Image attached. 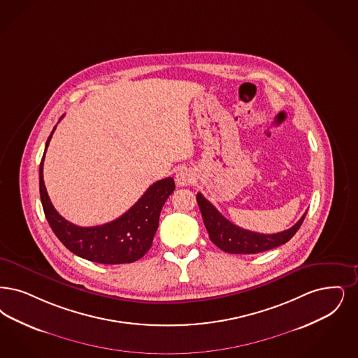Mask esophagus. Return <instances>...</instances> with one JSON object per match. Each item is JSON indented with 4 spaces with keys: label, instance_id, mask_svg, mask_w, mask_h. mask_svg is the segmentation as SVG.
<instances>
[{
    "label": "esophagus",
    "instance_id": "obj_1",
    "mask_svg": "<svg viewBox=\"0 0 358 358\" xmlns=\"http://www.w3.org/2000/svg\"><path fill=\"white\" fill-rule=\"evenodd\" d=\"M194 181V173L190 169H181L176 174V182L178 186L190 185Z\"/></svg>",
    "mask_w": 358,
    "mask_h": 358
}]
</instances>
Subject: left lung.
Returning <instances> with one entry per match:
<instances>
[{
  "label": "left lung",
  "instance_id": "left-lung-1",
  "mask_svg": "<svg viewBox=\"0 0 358 358\" xmlns=\"http://www.w3.org/2000/svg\"><path fill=\"white\" fill-rule=\"evenodd\" d=\"M197 202L210 241L221 250L233 255H256L284 245L300 229L306 215L305 212V215L289 229L274 234H262L231 224L201 193H197Z\"/></svg>",
  "mask_w": 358,
  "mask_h": 358
}]
</instances>
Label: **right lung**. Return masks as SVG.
Masks as SVG:
<instances>
[{"mask_svg":"<svg viewBox=\"0 0 358 358\" xmlns=\"http://www.w3.org/2000/svg\"><path fill=\"white\" fill-rule=\"evenodd\" d=\"M55 129L48 137L40 164V196L45 217L58 240L76 256L99 264H129L143 257L157 231L161 209L176 189L174 180L168 177L149 186L127 213L112 222L90 228L77 227L58 215L43 184V159Z\"/></svg>","mask_w":358,"mask_h":358,"instance_id":"obj_1","label":"right lung"}]
</instances>
